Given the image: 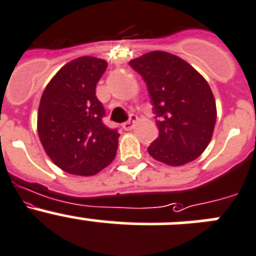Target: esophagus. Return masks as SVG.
Instances as JSON below:
<instances>
[{
    "label": "esophagus",
    "mask_w": 256,
    "mask_h": 256,
    "mask_svg": "<svg viewBox=\"0 0 256 256\" xmlns=\"http://www.w3.org/2000/svg\"><path fill=\"white\" fill-rule=\"evenodd\" d=\"M138 120V116L136 114H130V118H128L126 122L122 124V128L124 130H131V128H134V124H135V121Z\"/></svg>",
    "instance_id": "34e87169"
}]
</instances>
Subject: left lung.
<instances>
[{
	"label": "left lung",
	"instance_id": "left-lung-1",
	"mask_svg": "<svg viewBox=\"0 0 256 256\" xmlns=\"http://www.w3.org/2000/svg\"><path fill=\"white\" fill-rule=\"evenodd\" d=\"M128 64L146 83L159 128L149 154L172 166L197 159L216 124V102L206 80L187 62L166 52H148Z\"/></svg>",
	"mask_w": 256,
	"mask_h": 256
}]
</instances>
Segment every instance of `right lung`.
<instances>
[{
    "label": "right lung",
    "instance_id": "obj_1",
    "mask_svg": "<svg viewBox=\"0 0 256 256\" xmlns=\"http://www.w3.org/2000/svg\"><path fill=\"white\" fill-rule=\"evenodd\" d=\"M107 62L80 56L69 62L44 90L38 111V132L52 163L76 176H93L116 155L117 128L102 118L106 111L96 96V86Z\"/></svg>",
    "mask_w": 256,
    "mask_h": 256
}]
</instances>
